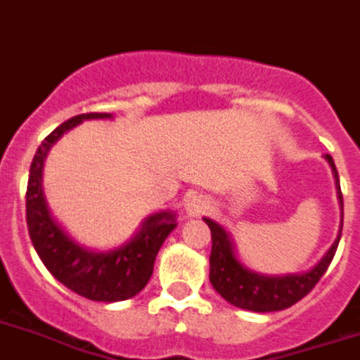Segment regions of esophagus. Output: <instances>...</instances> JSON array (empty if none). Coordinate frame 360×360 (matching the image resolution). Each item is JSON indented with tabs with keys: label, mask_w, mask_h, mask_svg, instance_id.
<instances>
[{
	"label": "esophagus",
	"mask_w": 360,
	"mask_h": 360,
	"mask_svg": "<svg viewBox=\"0 0 360 360\" xmlns=\"http://www.w3.org/2000/svg\"><path fill=\"white\" fill-rule=\"evenodd\" d=\"M209 209V202L203 196H189L186 200V212L189 216H198Z\"/></svg>",
	"instance_id": "34e87169"
}]
</instances>
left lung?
Listing matches in <instances>:
<instances>
[{"mask_svg": "<svg viewBox=\"0 0 360 360\" xmlns=\"http://www.w3.org/2000/svg\"><path fill=\"white\" fill-rule=\"evenodd\" d=\"M324 160L328 162L330 167H332L333 180H335L337 200L341 205V225H339V232H337V238L332 247L310 270L290 272V274H265V272H257V270L250 269L238 256L236 243L232 240L231 232L214 219L203 216V221L211 229L212 238L209 279H211L214 290L227 303L243 308V310L262 311V314L285 310V308H290L292 304L301 301L323 278V274L332 263L333 256H335L337 245H339L342 232V193L339 174H337L335 164H333V158L330 155H324Z\"/></svg>", "mask_w": 360, "mask_h": 360, "instance_id": "left-lung-1", "label": "left lung"}]
</instances>
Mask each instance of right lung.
I'll return each instance as SVG.
<instances>
[{
	"label": "right lung",
	"mask_w": 360,
	"mask_h": 360,
	"mask_svg": "<svg viewBox=\"0 0 360 360\" xmlns=\"http://www.w3.org/2000/svg\"><path fill=\"white\" fill-rule=\"evenodd\" d=\"M111 119V113H86L72 117L53 129L34 155L27 187L28 234L41 262L66 288L104 303L133 297L148 285L162 243L178 225L174 211L153 212L142 219L128 241L101 250L79 243L50 211L43 187V167L50 149L84 120Z\"/></svg>",
	"instance_id": "1"
}]
</instances>
